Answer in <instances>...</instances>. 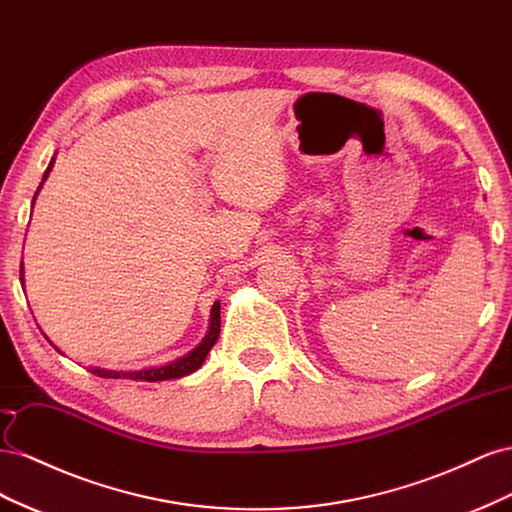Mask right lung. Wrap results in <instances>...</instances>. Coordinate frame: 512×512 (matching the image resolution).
Here are the masks:
<instances>
[{
	"label": "right lung",
	"instance_id": "right-lung-1",
	"mask_svg": "<svg viewBox=\"0 0 512 512\" xmlns=\"http://www.w3.org/2000/svg\"><path fill=\"white\" fill-rule=\"evenodd\" d=\"M53 165V163H51ZM51 165L45 171V178L51 171ZM40 188V186H38ZM21 276H23V264H21ZM23 281V279H21ZM218 334H221V302H214L212 306V317H210V332L206 334V339L201 341L199 347H195L191 354H186L180 360H173L165 367H154V369H143V371H133V373H124V371H107V369H90L94 375L98 377H111V379H118V377H126V379H137V382H165V379H178L184 377L188 373L197 371L203 360H206L208 352L214 347ZM57 349V347H55Z\"/></svg>",
	"mask_w": 512,
	"mask_h": 512
}]
</instances>
